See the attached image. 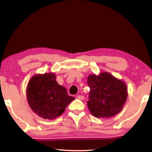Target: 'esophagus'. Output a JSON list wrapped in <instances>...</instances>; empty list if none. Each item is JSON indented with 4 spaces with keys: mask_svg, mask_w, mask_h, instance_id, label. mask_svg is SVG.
<instances>
[{
    "mask_svg": "<svg viewBox=\"0 0 152 152\" xmlns=\"http://www.w3.org/2000/svg\"><path fill=\"white\" fill-rule=\"evenodd\" d=\"M77 98H78V99H80V100H84V96H82V95H78Z\"/></svg>",
    "mask_w": 152,
    "mask_h": 152,
    "instance_id": "34e87169",
    "label": "esophagus"
}]
</instances>
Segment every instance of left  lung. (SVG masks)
Instances as JSON below:
<instances>
[{
  "label": "left lung",
  "instance_id": "1",
  "mask_svg": "<svg viewBox=\"0 0 152 152\" xmlns=\"http://www.w3.org/2000/svg\"><path fill=\"white\" fill-rule=\"evenodd\" d=\"M90 87L87 106L97 118H110L119 113L127 101V87L125 82L108 72L89 75Z\"/></svg>",
  "mask_w": 152,
  "mask_h": 152
}]
</instances>
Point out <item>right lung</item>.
<instances>
[{"instance_id": "right-lung-1", "label": "right lung", "mask_w": 152, "mask_h": 152, "mask_svg": "<svg viewBox=\"0 0 152 152\" xmlns=\"http://www.w3.org/2000/svg\"><path fill=\"white\" fill-rule=\"evenodd\" d=\"M53 73L37 74L27 88L28 103L33 111L46 119H53L65 111L74 98L68 96L65 87L59 85Z\"/></svg>"}]
</instances>
